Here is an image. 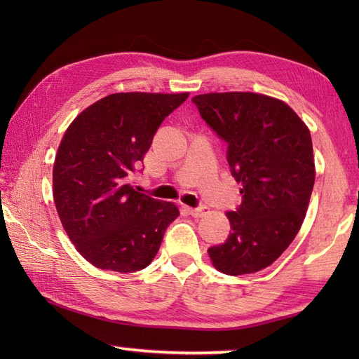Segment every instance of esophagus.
Listing matches in <instances>:
<instances>
[{
	"mask_svg": "<svg viewBox=\"0 0 359 359\" xmlns=\"http://www.w3.org/2000/svg\"><path fill=\"white\" fill-rule=\"evenodd\" d=\"M187 211L193 217H203L208 212V208L207 207H201V208H189V207H187Z\"/></svg>",
	"mask_w": 359,
	"mask_h": 359,
	"instance_id": "34e87169",
	"label": "esophagus"
}]
</instances>
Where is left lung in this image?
Listing matches in <instances>:
<instances>
[{
	"label": "left lung",
	"instance_id": "1",
	"mask_svg": "<svg viewBox=\"0 0 359 359\" xmlns=\"http://www.w3.org/2000/svg\"><path fill=\"white\" fill-rule=\"evenodd\" d=\"M193 102L228 143V163L242 185L239 210L226 212L231 234L208 256L231 276L261 271L288 248L306 217L316 175L309 128L270 95L210 93Z\"/></svg>",
	"mask_w": 359,
	"mask_h": 359
}]
</instances>
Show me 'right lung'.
Returning <instances> with one entry per match:
<instances>
[{
    "label": "right lung",
    "instance_id": "obj_1",
    "mask_svg": "<svg viewBox=\"0 0 359 359\" xmlns=\"http://www.w3.org/2000/svg\"><path fill=\"white\" fill-rule=\"evenodd\" d=\"M189 93H117L81 111L67 126L53 162L58 217L79 253L97 269L131 273L156 257L172 202L129 185L166 116Z\"/></svg>",
    "mask_w": 359,
    "mask_h": 359
}]
</instances>
